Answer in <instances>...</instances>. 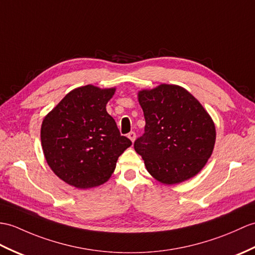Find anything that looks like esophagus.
<instances>
[{
	"instance_id": "obj_1",
	"label": "esophagus",
	"mask_w": 255,
	"mask_h": 255,
	"mask_svg": "<svg viewBox=\"0 0 255 255\" xmlns=\"http://www.w3.org/2000/svg\"><path fill=\"white\" fill-rule=\"evenodd\" d=\"M128 138L131 140V142H133L134 140H135V133L133 132V131H131V132H129L128 133Z\"/></svg>"
}]
</instances>
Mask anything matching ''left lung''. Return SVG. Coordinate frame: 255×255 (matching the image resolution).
<instances>
[{"instance_id":"8db88e82","label":"left lung","mask_w":255,"mask_h":255,"mask_svg":"<svg viewBox=\"0 0 255 255\" xmlns=\"http://www.w3.org/2000/svg\"><path fill=\"white\" fill-rule=\"evenodd\" d=\"M144 133L134 141L146 170L164 185L192 178L211 157L216 130L212 117L185 88L162 84L138 92Z\"/></svg>"}]
</instances>
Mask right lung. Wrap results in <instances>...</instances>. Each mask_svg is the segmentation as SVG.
Returning <instances> with one entry per match:
<instances>
[{"instance_id":"obj_1","label":"right lung","mask_w":255,"mask_h":255,"mask_svg":"<svg viewBox=\"0 0 255 255\" xmlns=\"http://www.w3.org/2000/svg\"><path fill=\"white\" fill-rule=\"evenodd\" d=\"M116 88L87 85L65 96L41 125L46 163L58 178L78 189L103 185L131 141L121 135L106 104Z\"/></svg>"}]
</instances>
